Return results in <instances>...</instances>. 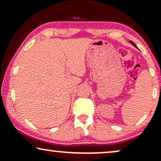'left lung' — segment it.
Returning a JSON list of instances; mask_svg holds the SVG:
<instances>
[{"instance_id": "left-lung-1", "label": "left lung", "mask_w": 161, "mask_h": 161, "mask_svg": "<svg viewBox=\"0 0 161 161\" xmlns=\"http://www.w3.org/2000/svg\"><path fill=\"white\" fill-rule=\"evenodd\" d=\"M131 42V43H132V45H133L135 46V47H136V45H135V44L133 43V42Z\"/></svg>"}]
</instances>
